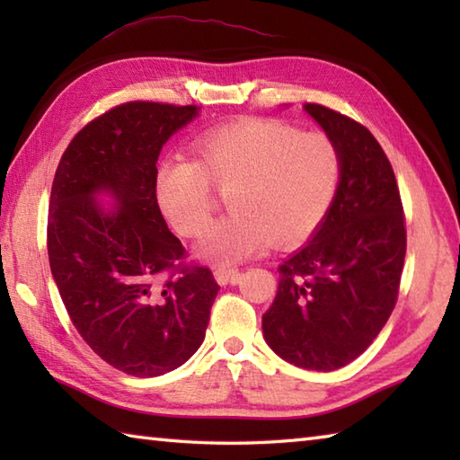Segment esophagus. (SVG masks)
<instances>
[{"label":"esophagus","instance_id":"obj_1","mask_svg":"<svg viewBox=\"0 0 460 460\" xmlns=\"http://www.w3.org/2000/svg\"><path fill=\"white\" fill-rule=\"evenodd\" d=\"M213 277L219 282V285H229V282H235L239 279V270L229 269V267H215Z\"/></svg>","mask_w":460,"mask_h":460}]
</instances>
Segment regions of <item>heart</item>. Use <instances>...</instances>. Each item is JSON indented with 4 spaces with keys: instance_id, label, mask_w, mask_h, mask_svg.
<instances>
[{
    "instance_id": "1",
    "label": "heart",
    "mask_w": 460,
    "mask_h": 460,
    "mask_svg": "<svg viewBox=\"0 0 460 460\" xmlns=\"http://www.w3.org/2000/svg\"><path fill=\"white\" fill-rule=\"evenodd\" d=\"M193 160H165L155 172V201L183 237H201L219 191L231 215L215 223L199 255L233 265L290 247L314 233L336 199L341 155L330 136L300 132L275 119L223 124L191 144Z\"/></svg>"
}]
</instances>
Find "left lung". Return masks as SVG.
<instances>
[{"label":"left lung","instance_id":"left-lung-1","mask_svg":"<svg viewBox=\"0 0 460 460\" xmlns=\"http://www.w3.org/2000/svg\"><path fill=\"white\" fill-rule=\"evenodd\" d=\"M305 111L338 146L336 199L305 247L279 267L262 334L298 367L332 371L364 354L392 316L407 233L392 164L366 126L328 106Z\"/></svg>","mask_w":460,"mask_h":460}]
</instances>
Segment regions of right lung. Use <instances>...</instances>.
Instances as JSON below:
<instances>
[{"mask_svg":"<svg viewBox=\"0 0 460 460\" xmlns=\"http://www.w3.org/2000/svg\"><path fill=\"white\" fill-rule=\"evenodd\" d=\"M198 111L114 106L75 136L55 172L47 251L58 295L94 354L136 377L168 374L198 351L219 292L208 267L185 265L155 201L162 146Z\"/></svg>","mask_w":460,"mask_h":460,"instance_id":"1","label":"right lung"}]
</instances>
